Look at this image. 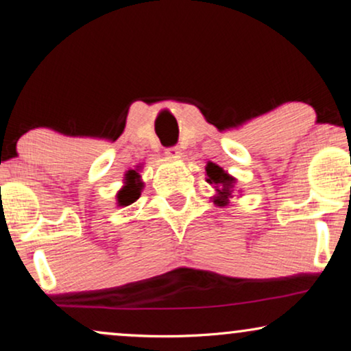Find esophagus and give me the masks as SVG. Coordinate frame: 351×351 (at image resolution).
I'll return each instance as SVG.
<instances>
[{
    "label": "esophagus",
    "instance_id": "obj_1",
    "mask_svg": "<svg viewBox=\"0 0 351 351\" xmlns=\"http://www.w3.org/2000/svg\"><path fill=\"white\" fill-rule=\"evenodd\" d=\"M165 153H166V155L169 156V158H180V155H182L180 150H179V148H177V147H167Z\"/></svg>",
    "mask_w": 351,
    "mask_h": 351
}]
</instances>
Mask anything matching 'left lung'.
Masks as SVG:
<instances>
[{
    "label": "left lung",
    "instance_id": "8db88e82",
    "mask_svg": "<svg viewBox=\"0 0 351 351\" xmlns=\"http://www.w3.org/2000/svg\"><path fill=\"white\" fill-rule=\"evenodd\" d=\"M206 174H208L209 184L214 185L215 191H217V195L214 196V204L227 206L233 193V177L228 176L222 167L214 165V162H209L208 167H206Z\"/></svg>",
    "mask_w": 351,
    "mask_h": 351
}]
</instances>
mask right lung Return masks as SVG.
<instances>
[{
    "label": "right lung",
    "instance_id": "right-lung-1",
    "mask_svg": "<svg viewBox=\"0 0 351 351\" xmlns=\"http://www.w3.org/2000/svg\"><path fill=\"white\" fill-rule=\"evenodd\" d=\"M128 179H126V185L123 186L121 190L118 191V206H129L136 201L138 196H141V189L142 184L137 180V172L136 171H129L128 172Z\"/></svg>",
    "mask_w": 351,
    "mask_h": 351
}]
</instances>
